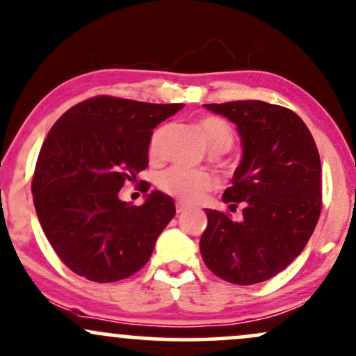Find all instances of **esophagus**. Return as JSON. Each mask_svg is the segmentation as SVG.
Masks as SVG:
<instances>
[{"label":"esophagus","mask_w":356,"mask_h":356,"mask_svg":"<svg viewBox=\"0 0 356 356\" xmlns=\"http://www.w3.org/2000/svg\"><path fill=\"white\" fill-rule=\"evenodd\" d=\"M186 211H187V207L184 206V204H177V206H175V212H177V214H184Z\"/></svg>","instance_id":"obj_1"}]
</instances>
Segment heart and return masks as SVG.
<instances>
[{"label": "heart", "instance_id": "heart-1", "mask_svg": "<svg viewBox=\"0 0 356 356\" xmlns=\"http://www.w3.org/2000/svg\"><path fill=\"white\" fill-rule=\"evenodd\" d=\"M197 125L212 154H224L232 147L234 130L224 118L207 115L202 117ZM167 132H169V127H159L150 138L149 154L152 159L161 157ZM216 186H218V181H216L214 175L207 172H194V170H187L184 167H172L159 179V187L167 195L177 199L182 204H197L202 201L207 192L216 189Z\"/></svg>", "mask_w": 356, "mask_h": 356}]
</instances>
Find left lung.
Masks as SVG:
<instances>
[{
  "label": "left lung",
  "mask_w": 356,
  "mask_h": 356,
  "mask_svg": "<svg viewBox=\"0 0 356 356\" xmlns=\"http://www.w3.org/2000/svg\"><path fill=\"white\" fill-rule=\"evenodd\" d=\"M238 127L243 159L222 194L243 219L206 209V266L232 284L276 276L303 251L321 212V162L312 132L289 108L261 100L204 105Z\"/></svg>",
  "instance_id": "8db88e82"
}]
</instances>
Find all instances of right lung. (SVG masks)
I'll return each mask as SVG.
<instances>
[{
  "label": "right lung",
  "mask_w": 356,
  "mask_h": 356,
  "mask_svg": "<svg viewBox=\"0 0 356 356\" xmlns=\"http://www.w3.org/2000/svg\"><path fill=\"white\" fill-rule=\"evenodd\" d=\"M182 107L100 95L76 104L51 127L31 192L44 236L73 273L113 283L150 259L175 214L172 197L152 191L142 206H132L118 191L149 165L152 130Z\"/></svg>",
  "instance_id": "obj_1"
}]
</instances>
